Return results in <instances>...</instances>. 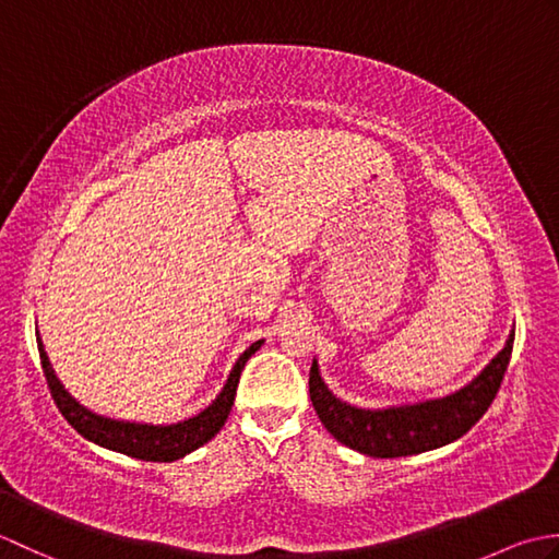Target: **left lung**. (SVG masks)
Returning a JSON list of instances; mask_svg holds the SVG:
<instances>
[{
    "label": "left lung",
    "mask_w": 559,
    "mask_h": 559,
    "mask_svg": "<svg viewBox=\"0 0 559 559\" xmlns=\"http://www.w3.org/2000/svg\"><path fill=\"white\" fill-rule=\"evenodd\" d=\"M514 331L504 348L471 379L468 384L447 396L399 403L386 408H360L338 399L324 382L317 358L310 370L312 406L326 430L341 444L374 459H399L423 454L456 442L476 425L502 384L509 358H512Z\"/></svg>",
    "instance_id": "8db88e82"
}]
</instances>
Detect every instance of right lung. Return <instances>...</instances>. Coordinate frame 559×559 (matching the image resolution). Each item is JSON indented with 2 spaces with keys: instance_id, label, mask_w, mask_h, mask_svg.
Returning a JSON list of instances; mask_svg holds the SVG:
<instances>
[{
  "instance_id": "1",
  "label": "right lung",
  "mask_w": 559,
  "mask_h": 559,
  "mask_svg": "<svg viewBox=\"0 0 559 559\" xmlns=\"http://www.w3.org/2000/svg\"><path fill=\"white\" fill-rule=\"evenodd\" d=\"M261 343H264V338L254 341L252 346L245 348L240 358L235 360L228 379H225L223 389L218 391V396L213 399L204 411H199L197 415H192V418L180 420V423L153 425V423L108 418V415H100L83 406V403H79L64 389V384L59 382V377L52 370V362L45 353L43 338L38 334V350H40L47 386H50V394L57 403L59 413L64 415V420L74 427L81 437H86L88 442L98 444L103 449L117 451V454L141 459V461H177L187 454H192L194 449L211 442V439L221 432L225 420H228L235 403L237 382H240V374L245 370L247 360L261 348Z\"/></svg>"
}]
</instances>
